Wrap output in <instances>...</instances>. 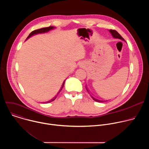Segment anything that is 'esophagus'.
I'll use <instances>...</instances> for the list:
<instances>
[{"label":"esophagus","instance_id":"1","mask_svg":"<svg viewBox=\"0 0 149 149\" xmlns=\"http://www.w3.org/2000/svg\"><path fill=\"white\" fill-rule=\"evenodd\" d=\"M81 64H82V63H81ZM80 65H81V64H80Z\"/></svg>","mask_w":149,"mask_h":149}]
</instances>
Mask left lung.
<instances>
[{
  "label": "left lung",
  "instance_id": "obj_1",
  "mask_svg": "<svg viewBox=\"0 0 149 149\" xmlns=\"http://www.w3.org/2000/svg\"><path fill=\"white\" fill-rule=\"evenodd\" d=\"M110 32L111 33V35H112V36H113V38H118V39H121V40H124V38H123V37L116 31H115V30H112V29H110ZM86 89H87V91L88 92V90H87V87H86ZM91 97H92V98L94 100V101H97V102H104V101H103V100H98V99H97V98H95V97H94L93 96H92V95H91Z\"/></svg>",
  "mask_w": 149,
  "mask_h": 149
}]
</instances>
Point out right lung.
I'll return each mask as SVG.
<instances>
[{"mask_svg": "<svg viewBox=\"0 0 149 149\" xmlns=\"http://www.w3.org/2000/svg\"><path fill=\"white\" fill-rule=\"evenodd\" d=\"M54 28H55V27H54V26H49V27H47V28H40V29H39L35 30V31H32V32L29 35V36H28L27 37V38H26V39H28V38H29L30 37H31L32 36H33V35H34L38 34V33H45V32H48V31H51V30H52V29H54ZM65 81V80L64 81H63V84H62V87H61V89L59 90V91H58V93L54 97H52L51 99H50V100H49L48 101H47V103L52 102V101H53L54 100H55V98H56L58 94L61 92V90L62 89L63 86H64Z\"/></svg>", "mask_w": 149, "mask_h": 149, "instance_id": "right-lung-1", "label": "right lung"}]
</instances>
